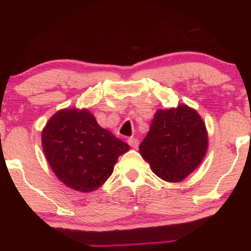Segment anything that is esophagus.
<instances>
[{
  "instance_id": "esophagus-1",
  "label": "esophagus",
  "mask_w": 251,
  "mask_h": 251,
  "mask_svg": "<svg viewBox=\"0 0 251 251\" xmlns=\"http://www.w3.org/2000/svg\"><path fill=\"white\" fill-rule=\"evenodd\" d=\"M128 144L130 146L132 147V149H137V147L139 146V142H138V139L137 138H133V137H131V138H129L128 139Z\"/></svg>"
}]
</instances>
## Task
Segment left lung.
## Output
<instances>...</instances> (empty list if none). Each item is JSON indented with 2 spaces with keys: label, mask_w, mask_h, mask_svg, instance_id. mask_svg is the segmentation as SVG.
Here are the masks:
<instances>
[{
  "label": "left lung",
  "mask_w": 251,
  "mask_h": 251,
  "mask_svg": "<svg viewBox=\"0 0 251 251\" xmlns=\"http://www.w3.org/2000/svg\"><path fill=\"white\" fill-rule=\"evenodd\" d=\"M207 147V130L200 115L180 105L155 113L139 152L156 176L177 183L197 169Z\"/></svg>",
  "instance_id": "obj_1"
}]
</instances>
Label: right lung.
<instances>
[{"mask_svg": "<svg viewBox=\"0 0 251 251\" xmlns=\"http://www.w3.org/2000/svg\"><path fill=\"white\" fill-rule=\"evenodd\" d=\"M42 146L51 169L68 187L91 192L111 176L128 144L102 129L87 109H63L47 123Z\"/></svg>", "mask_w": 251, "mask_h": 251, "instance_id": "obj_1", "label": "right lung"}]
</instances>
